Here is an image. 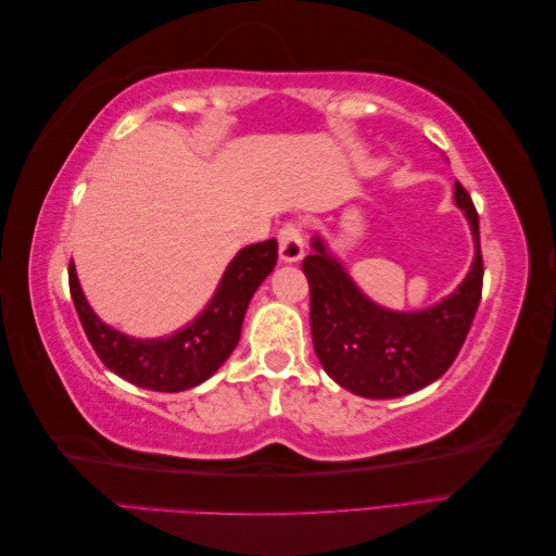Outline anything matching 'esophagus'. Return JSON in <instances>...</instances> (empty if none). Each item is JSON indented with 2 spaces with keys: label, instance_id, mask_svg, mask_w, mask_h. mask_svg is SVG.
Returning a JSON list of instances; mask_svg holds the SVG:
<instances>
[{
  "label": "esophagus",
  "instance_id": "34e87169",
  "mask_svg": "<svg viewBox=\"0 0 556 556\" xmlns=\"http://www.w3.org/2000/svg\"><path fill=\"white\" fill-rule=\"evenodd\" d=\"M278 255L282 262L294 264L304 257V237H301V227L290 223L285 225L278 233Z\"/></svg>",
  "mask_w": 556,
  "mask_h": 556
}]
</instances>
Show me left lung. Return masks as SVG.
Returning a JSON list of instances; mask_svg holds the SVG:
<instances>
[{
  "instance_id": "1",
  "label": "left lung",
  "mask_w": 556,
  "mask_h": 556,
  "mask_svg": "<svg viewBox=\"0 0 556 556\" xmlns=\"http://www.w3.org/2000/svg\"><path fill=\"white\" fill-rule=\"evenodd\" d=\"M454 204L473 233L470 271L439 304L392 311L368 299L336 260L323 237H313L304 260L311 285V333L315 355L331 380L364 399H396L439 380L466 341L482 294L480 225L473 201L454 182Z\"/></svg>"
}]
</instances>
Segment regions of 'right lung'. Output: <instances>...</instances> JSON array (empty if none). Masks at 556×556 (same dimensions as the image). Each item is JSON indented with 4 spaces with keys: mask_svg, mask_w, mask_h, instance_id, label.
<instances>
[{
    "mask_svg": "<svg viewBox=\"0 0 556 556\" xmlns=\"http://www.w3.org/2000/svg\"><path fill=\"white\" fill-rule=\"evenodd\" d=\"M276 262V239L239 250L206 308L190 325L162 339H134L102 323L80 290L74 262L70 264V290L88 341L106 368L143 390L185 392L208 380L227 362L241 339L250 299Z\"/></svg>",
    "mask_w": 556,
    "mask_h": 556,
    "instance_id": "add662e5",
    "label": "right lung"
}]
</instances>
